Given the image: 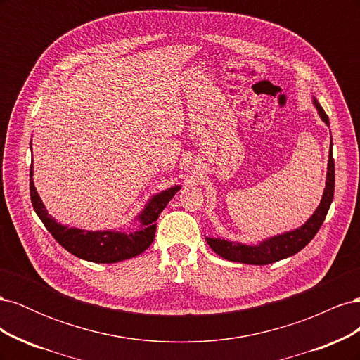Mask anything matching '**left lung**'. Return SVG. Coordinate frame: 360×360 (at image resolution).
Instances as JSON below:
<instances>
[{
	"mask_svg": "<svg viewBox=\"0 0 360 360\" xmlns=\"http://www.w3.org/2000/svg\"><path fill=\"white\" fill-rule=\"evenodd\" d=\"M314 105L321 117L323 122L329 126V117L324 112L321 105L314 99ZM335 192V160L332 156V143H330V155L328 163V179H326V188L320 205L314 214L309 217L307 224H303L300 228L294 231H288L284 234H279L275 237H270L267 240L261 242L257 246H248L236 242H228L224 238H213L205 237L207 243L214 250V252L228 259L236 261V263H245V264H255V266H264L275 263V261L284 259L297 254L307 246L314 236L320 230L321 224L326 219V214L329 212V207L333 200Z\"/></svg>",
	"mask_w": 360,
	"mask_h": 360,
	"instance_id": "8db88e82",
	"label": "left lung"
}]
</instances>
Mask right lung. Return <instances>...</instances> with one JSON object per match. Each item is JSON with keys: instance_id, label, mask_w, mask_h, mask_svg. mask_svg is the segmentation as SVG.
Listing matches in <instances>:
<instances>
[{"instance_id": "add662e5", "label": "right lung", "mask_w": 360, "mask_h": 360, "mask_svg": "<svg viewBox=\"0 0 360 360\" xmlns=\"http://www.w3.org/2000/svg\"><path fill=\"white\" fill-rule=\"evenodd\" d=\"M180 186L163 191L148 201L146 209L138 216L141 228L134 233L122 231H84L58 224L48 214L32 181V165L30 168V195L37 216L45 224L52 237L75 257L91 261V263H118L127 258L143 254L153 243L156 221L162 210L172 200Z\"/></svg>"}]
</instances>
